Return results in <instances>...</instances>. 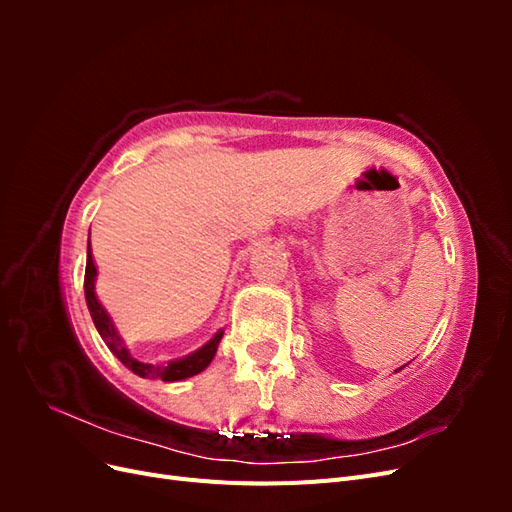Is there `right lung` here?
Segmentation results:
<instances>
[{
    "label": "right lung",
    "mask_w": 512,
    "mask_h": 512,
    "mask_svg": "<svg viewBox=\"0 0 512 512\" xmlns=\"http://www.w3.org/2000/svg\"><path fill=\"white\" fill-rule=\"evenodd\" d=\"M96 262L94 256H91V247L87 250V267H85V299H87V307H89V314L94 318L96 329L100 333V337L104 339V344L108 346L117 359L126 365L130 371H134L136 376L141 378H160L164 382H175V380H183V378H190L196 376L203 371L215 356V350H218L220 339L224 335V331L215 333V337L211 339L209 344H205L200 350H196L194 354L185 356V359L179 361H170V363H147V361H138L134 356L128 352L126 344H123V339L119 337V333L115 331V324L111 322V316L106 314V309L102 307V303L96 297Z\"/></svg>",
    "instance_id": "1"
}]
</instances>
